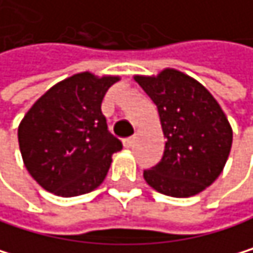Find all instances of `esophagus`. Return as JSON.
<instances>
[{"label":"esophagus","mask_w":253,"mask_h":253,"mask_svg":"<svg viewBox=\"0 0 253 253\" xmlns=\"http://www.w3.org/2000/svg\"><path fill=\"white\" fill-rule=\"evenodd\" d=\"M134 143H135V137L134 135L132 137H128V138H125V140H124V146L125 148H132Z\"/></svg>","instance_id":"1"}]
</instances>
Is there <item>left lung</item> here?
Here are the masks:
<instances>
[{"instance_id": "1", "label": "left lung", "mask_w": 253, "mask_h": 253, "mask_svg": "<svg viewBox=\"0 0 253 253\" xmlns=\"http://www.w3.org/2000/svg\"><path fill=\"white\" fill-rule=\"evenodd\" d=\"M157 105L166 145L161 161L143 172L154 190L190 198L219 178L232 146V128L219 102L187 74L166 68L134 75Z\"/></svg>"}]
</instances>
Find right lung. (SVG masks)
<instances>
[{
	"label": "right lung",
	"mask_w": 253,
	"mask_h": 253,
	"mask_svg": "<svg viewBox=\"0 0 253 253\" xmlns=\"http://www.w3.org/2000/svg\"><path fill=\"white\" fill-rule=\"evenodd\" d=\"M118 75L80 72L54 84L37 99L18 128L28 173L46 192L72 198L98 188L111 157L122 149L101 111Z\"/></svg>",
	"instance_id": "1"
}]
</instances>
